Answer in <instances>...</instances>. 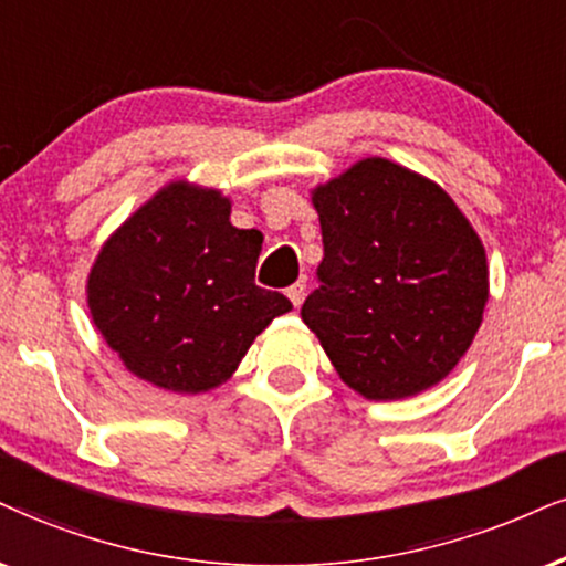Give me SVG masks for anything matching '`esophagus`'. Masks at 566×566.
<instances>
[{
  "label": "esophagus",
  "mask_w": 566,
  "mask_h": 566,
  "mask_svg": "<svg viewBox=\"0 0 566 566\" xmlns=\"http://www.w3.org/2000/svg\"><path fill=\"white\" fill-rule=\"evenodd\" d=\"M285 294H289L291 304H294V306H302L304 296H306V281H304V277H302V281H296L294 285H291V289L285 291Z\"/></svg>",
  "instance_id": "1"
}]
</instances>
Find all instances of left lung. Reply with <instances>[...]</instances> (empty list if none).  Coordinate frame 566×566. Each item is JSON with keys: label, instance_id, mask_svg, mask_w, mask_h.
I'll return each mask as SVG.
<instances>
[{"label": "left lung", "instance_id": "8db88e82", "mask_svg": "<svg viewBox=\"0 0 566 566\" xmlns=\"http://www.w3.org/2000/svg\"><path fill=\"white\" fill-rule=\"evenodd\" d=\"M325 256L302 319L369 401L438 386L475 338L485 247L436 180L367 157L312 188Z\"/></svg>", "mask_w": 566, "mask_h": 566}]
</instances>
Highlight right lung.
I'll list each match as a JSON object with an SVG mask.
<instances>
[{
	"mask_svg": "<svg viewBox=\"0 0 566 566\" xmlns=\"http://www.w3.org/2000/svg\"><path fill=\"white\" fill-rule=\"evenodd\" d=\"M260 251L262 233L230 222L222 191L172 180L104 241L86 281L91 319L136 378L207 394L291 312L254 283Z\"/></svg>",
	"mask_w": 566,
	"mask_h": 566,
	"instance_id": "add662e5",
	"label": "right lung"
}]
</instances>
